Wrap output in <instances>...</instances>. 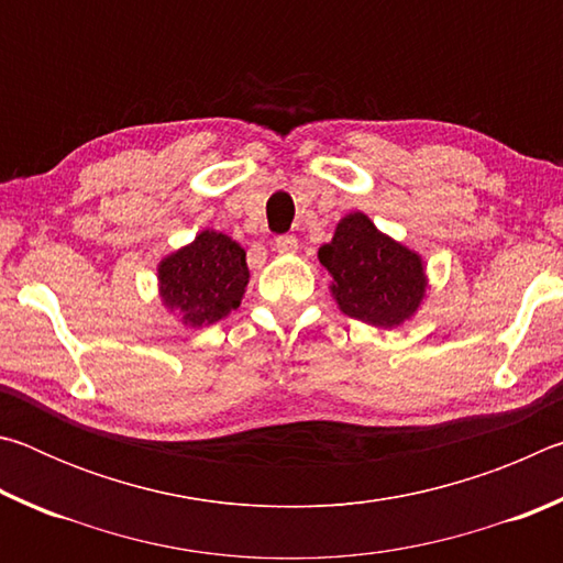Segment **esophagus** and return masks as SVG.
Returning <instances> with one entry per match:
<instances>
[{
  "label": "esophagus",
  "mask_w": 563,
  "mask_h": 563,
  "mask_svg": "<svg viewBox=\"0 0 563 563\" xmlns=\"http://www.w3.org/2000/svg\"><path fill=\"white\" fill-rule=\"evenodd\" d=\"M275 251H278V253H295V251H298V238H295V235H278V238H275Z\"/></svg>",
  "instance_id": "34e87169"
}]
</instances>
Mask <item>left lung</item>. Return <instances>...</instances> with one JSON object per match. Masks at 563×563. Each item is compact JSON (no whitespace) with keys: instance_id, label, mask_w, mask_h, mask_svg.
<instances>
[{"instance_id":"8db88e82","label":"left lung","mask_w":563,"mask_h":563,"mask_svg":"<svg viewBox=\"0 0 563 563\" xmlns=\"http://www.w3.org/2000/svg\"><path fill=\"white\" fill-rule=\"evenodd\" d=\"M318 258L335 280L332 295L340 310L367 325L395 328L424 298L419 255L379 233L365 213L342 218Z\"/></svg>"}]
</instances>
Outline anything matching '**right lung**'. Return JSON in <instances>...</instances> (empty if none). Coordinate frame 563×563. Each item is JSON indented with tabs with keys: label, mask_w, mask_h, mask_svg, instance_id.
Here are the masks:
<instances>
[{
	"label": "right lung",
	"mask_w": 563,
	"mask_h": 563,
	"mask_svg": "<svg viewBox=\"0 0 563 563\" xmlns=\"http://www.w3.org/2000/svg\"><path fill=\"white\" fill-rule=\"evenodd\" d=\"M161 295L188 325H211L241 305L247 285L245 251L231 238L203 231L158 265Z\"/></svg>",
	"instance_id": "add662e5"
}]
</instances>
